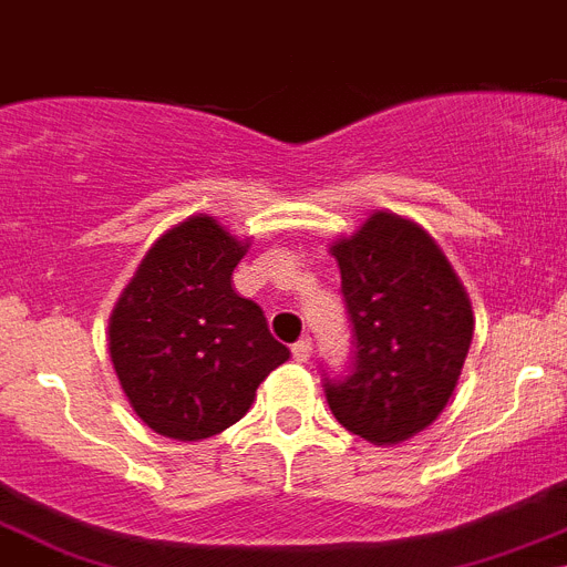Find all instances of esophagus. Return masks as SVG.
Listing matches in <instances>:
<instances>
[{"label": "esophagus", "instance_id": "esophagus-1", "mask_svg": "<svg viewBox=\"0 0 567 567\" xmlns=\"http://www.w3.org/2000/svg\"><path fill=\"white\" fill-rule=\"evenodd\" d=\"M290 353H293V359H296V361H308V359H310V353H313V344H310L308 336H305V339L296 341V344L290 347Z\"/></svg>", "mask_w": 567, "mask_h": 567}]
</instances>
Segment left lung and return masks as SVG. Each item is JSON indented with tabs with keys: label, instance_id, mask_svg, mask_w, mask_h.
<instances>
[{
	"label": "left lung",
	"instance_id": "left-lung-1",
	"mask_svg": "<svg viewBox=\"0 0 567 567\" xmlns=\"http://www.w3.org/2000/svg\"><path fill=\"white\" fill-rule=\"evenodd\" d=\"M330 254L355 347L353 372L324 379L330 412L353 435L395 446L426 430L455 392L472 302L435 239L398 214H370Z\"/></svg>",
	"mask_w": 567,
	"mask_h": 567
}]
</instances>
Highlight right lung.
Wrapping results in <instances>:
<instances>
[{
    "label": "right lung",
    "mask_w": 567,
    "mask_h": 567,
    "mask_svg": "<svg viewBox=\"0 0 567 567\" xmlns=\"http://www.w3.org/2000/svg\"><path fill=\"white\" fill-rule=\"evenodd\" d=\"M208 214L157 237L110 316V359L157 435L203 441L246 415L265 375L290 359L262 308L231 288L246 257Z\"/></svg>",
    "instance_id": "1"
}]
</instances>
